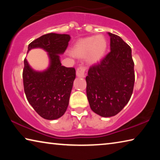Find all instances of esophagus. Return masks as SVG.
<instances>
[{
	"instance_id": "34e87169",
	"label": "esophagus",
	"mask_w": 160,
	"mask_h": 160,
	"mask_svg": "<svg viewBox=\"0 0 160 160\" xmlns=\"http://www.w3.org/2000/svg\"><path fill=\"white\" fill-rule=\"evenodd\" d=\"M85 68L83 66H80L78 68L76 71V75L79 78H85Z\"/></svg>"
}]
</instances>
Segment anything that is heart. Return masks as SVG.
I'll use <instances>...</instances> for the list:
<instances>
[{"mask_svg": "<svg viewBox=\"0 0 160 160\" xmlns=\"http://www.w3.org/2000/svg\"><path fill=\"white\" fill-rule=\"evenodd\" d=\"M107 40L103 35L88 37L78 41L71 50L75 57H85L87 63L93 65L102 60L107 52Z\"/></svg>", "mask_w": 160, "mask_h": 160, "instance_id": "b5f03b06", "label": "heart"}]
</instances>
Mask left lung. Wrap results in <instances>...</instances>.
Here are the masks:
<instances>
[{
    "label": "left lung",
    "mask_w": 160,
    "mask_h": 160,
    "mask_svg": "<svg viewBox=\"0 0 160 160\" xmlns=\"http://www.w3.org/2000/svg\"><path fill=\"white\" fill-rule=\"evenodd\" d=\"M111 51L86 77L87 97L91 109L102 117L117 114L128 104L135 82L131 47L109 32Z\"/></svg>",
    "instance_id": "obj_1"
}]
</instances>
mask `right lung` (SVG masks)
<instances>
[{
  "instance_id": "obj_1",
  "label": "right lung",
  "mask_w": 160,
  "mask_h": 160,
  "mask_svg": "<svg viewBox=\"0 0 160 160\" xmlns=\"http://www.w3.org/2000/svg\"><path fill=\"white\" fill-rule=\"evenodd\" d=\"M70 39L69 34L49 33L29 44L28 52L33 48L47 52L49 64L42 71L32 68L26 58L24 61L22 78L27 99L38 114L47 120L61 117L68 107L75 70L61 66L60 55L65 52Z\"/></svg>"
}]
</instances>
